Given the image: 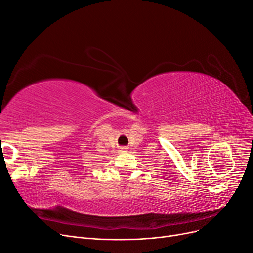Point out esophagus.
<instances>
[{
    "mask_svg": "<svg viewBox=\"0 0 253 253\" xmlns=\"http://www.w3.org/2000/svg\"><path fill=\"white\" fill-rule=\"evenodd\" d=\"M121 151L125 152V151H126V148H121Z\"/></svg>",
    "mask_w": 253,
    "mask_h": 253,
    "instance_id": "1",
    "label": "esophagus"
}]
</instances>
